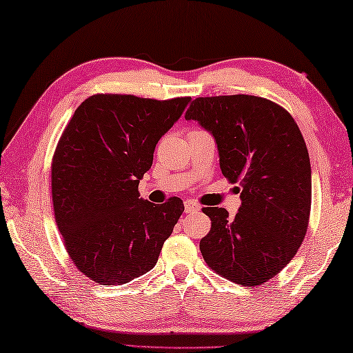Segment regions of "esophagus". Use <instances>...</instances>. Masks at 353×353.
<instances>
[{"label": "esophagus", "instance_id": "34e87169", "mask_svg": "<svg viewBox=\"0 0 353 353\" xmlns=\"http://www.w3.org/2000/svg\"><path fill=\"white\" fill-rule=\"evenodd\" d=\"M183 207H185V213H194V211L201 210V207H199L194 201H185Z\"/></svg>", "mask_w": 353, "mask_h": 353}]
</instances>
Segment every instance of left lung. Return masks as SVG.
Masks as SVG:
<instances>
[{"mask_svg": "<svg viewBox=\"0 0 353 353\" xmlns=\"http://www.w3.org/2000/svg\"><path fill=\"white\" fill-rule=\"evenodd\" d=\"M185 119L213 134L222 174L239 183L241 208L207 207L210 233L201 253L217 274L261 285L293 259L309 227L312 170L296 121L283 106L256 95L191 101Z\"/></svg>", "mask_w": 353, "mask_h": 353, "instance_id": "8db88e82", "label": "left lung"}]
</instances>
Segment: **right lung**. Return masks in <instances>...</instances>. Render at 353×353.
<instances>
[{"instance_id":"right-lung-1","label":"right lung","mask_w":353,"mask_h":353,"mask_svg":"<svg viewBox=\"0 0 353 353\" xmlns=\"http://www.w3.org/2000/svg\"><path fill=\"white\" fill-rule=\"evenodd\" d=\"M190 97L95 94L77 108L52 157L55 222L75 267L100 285H121L156 265L183 202L140 199L160 137Z\"/></svg>"}]
</instances>
